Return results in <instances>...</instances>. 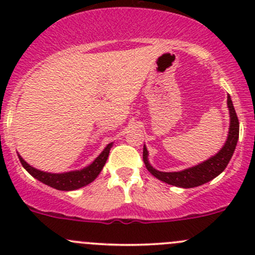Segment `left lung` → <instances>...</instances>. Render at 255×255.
I'll list each match as a JSON object with an SVG mask.
<instances>
[{
	"label": "left lung",
	"mask_w": 255,
	"mask_h": 255,
	"mask_svg": "<svg viewBox=\"0 0 255 255\" xmlns=\"http://www.w3.org/2000/svg\"><path fill=\"white\" fill-rule=\"evenodd\" d=\"M227 106L230 111V132H228L227 140L225 145L222 146L217 154L211 156L207 160L197 164V165L191 166V168L184 169L181 171H173V173H165V171H159L150 165L148 160V150L146 146H143V160L145 164L146 169L151 175L156 179L166 182L169 185H174L177 187H184V189H190V187H196L202 184L211 181L216 176L220 175L226 166L230 163L233 153H235L236 145H237L239 137V122L237 113L233 107L232 100L228 95L227 97Z\"/></svg>",
	"instance_id": "obj_1"
}]
</instances>
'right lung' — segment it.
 <instances>
[{
	"mask_svg": "<svg viewBox=\"0 0 255 255\" xmlns=\"http://www.w3.org/2000/svg\"><path fill=\"white\" fill-rule=\"evenodd\" d=\"M112 145L113 143L107 144V146L102 150V153L100 154L90 165L85 166L84 169L60 174L47 173V171L38 170V169L29 165L19 154H18V158H19L20 164L23 165V168H24L33 177L39 180L40 182L53 187V189L61 190V191H71V190H78L80 187H84L86 186V185L91 184V182L99 176V174L101 173L105 164H106Z\"/></svg>",
	"mask_w": 255,
	"mask_h": 255,
	"instance_id": "right-lung-1",
	"label": "right lung"
}]
</instances>
